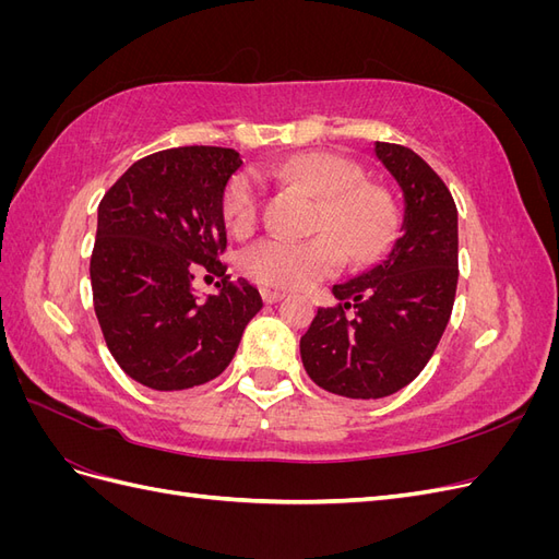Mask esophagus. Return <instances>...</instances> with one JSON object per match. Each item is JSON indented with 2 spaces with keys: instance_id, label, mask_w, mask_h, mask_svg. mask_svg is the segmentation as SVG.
Returning <instances> with one entry per match:
<instances>
[{
  "instance_id": "esophagus-1",
  "label": "esophagus",
  "mask_w": 559,
  "mask_h": 559,
  "mask_svg": "<svg viewBox=\"0 0 559 559\" xmlns=\"http://www.w3.org/2000/svg\"><path fill=\"white\" fill-rule=\"evenodd\" d=\"M261 296H263L265 302H280L286 294H282V292H277V289H263Z\"/></svg>"
}]
</instances>
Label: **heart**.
<instances>
[{
	"mask_svg": "<svg viewBox=\"0 0 559 559\" xmlns=\"http://www.w3.org/2000/svg\"><path fill=\"white\" fill-rule=\"evenodd\" d=\"M275 173L321 195L319 235L292 240L267 235L242 251V270L265 289H308L352 263L373 261L394 235L396 207L380 183L364 181V170L347 156L308 151L282 160ZM224 222L235 235L259 224L261 189L249 173L235 175L222 198Z\"/></svg>",
	"mask_w": 559,
	"mask_h": 559,
	"instance_id": "obj_1",
	"label": "heart"
}]
</instances>
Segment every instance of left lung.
Segmentation results:
<instances>
[{
    "label": "left lung",
    "instance_id": "obj_1",
    "mask_svg": "<svg viewBox=\"0 0 559 559\" xmlns=\"http://www.w3.org/2000/svg\"><path fill=\"white\" fill-rule=\"evenodd\" d=\"M376 156L401 186V230L376 267L333 286L337 306L319 308L300 337L312 382L347 399L389 396L421 373L460 277L456 205L443 179L408 146L376 142Z\"/></svg>",
    "mask_w": 559,
    "mask_h": 559
}]
</instances>
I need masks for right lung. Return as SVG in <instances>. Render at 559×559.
Here are the masks:
<instances>
[{
  "instance_id": "add662e5",
  "label": "right lung",
  "mask_w": 559,
  "mask_h": 559,
  "mask_svg": "<svg viewBox=\"0 0 559 559\" xmlns=\"http://www.w3.org/2000/svg\"><path fill=\"white\" fill-rule=\"evenodd\" d=\"M242 165L235 148L179 146L151 154L99 200L91 257L93 306L116 364L144 386L179 392L222 376L249 319L257 286L222 263V198ZM195 272L223 277L202 301Z\"/></svg>"
}]
</instances>
